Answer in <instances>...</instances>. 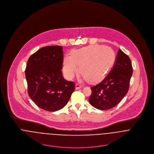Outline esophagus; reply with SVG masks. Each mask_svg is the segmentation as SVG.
Instances as JSON below:
<instances>
[{
  "mask_svg": "<svg viewBox=\"0 0 154 154\" xmlns=\"http://www.w3.org/2000/svg\"><path fill=\"white\" fill-rule=\"evenodd\" d=\"M82 88V86L81 85H79V84H76V85H75V89H81Z\"/></svg>",
  "mask_w": 154,
  "mask_h": 154,
  "instance_id": "1",
  "label": "esophagus"
}]
</instances>
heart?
Listing matches in <instances>:
<instances>
[{
  "mask_svg": "<svg viewBox=\"0 0 154 154\" xmlns=\"http://www.w3.org/2000/svg\"><path fill=\"white\" fill-rule=\"evenodd\" d=\"M116 59L111 48L99 45H89L75 51L72 56L67 55L63 63V72L72 79L79 70L91 82L102 80L111 69Z\"/></svg>",
  "mask_w": 154,
  "mask_h": 154,
  "instance_id": "obj_1",
  "label": "heart"
}]
</instances>
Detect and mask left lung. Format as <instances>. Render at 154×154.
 I'll return each mask as SVG.
<instances>
[{"instance_id": "obj_1", "label": "left lung", "mask_w": 154, "mask_h": 154, "mask_svg": "<svg viewBox=\"0 0 154 154\" xmlns=\"http://www.w3.org/2000/svg\"><path fill=\"white\" fill-rule=\"evenodd\" d=\"M132 72L129 56L119 49L112 70L101 82L91 88V105L99 110H108L116 106L129 90Z\"/></svg>"}]
</instances>
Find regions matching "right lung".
<instances>
[{"mask_svg":"<svg viewBox=\"0 0 154 154\" xmlns=\"http://www.w3.org/2000/svg\"><path fill=\"white\" fill-rule=\"evenodd\" d=\"M63 60L61 46L42 48L28 59L25 69L28 94L43 110L55 112L61 109L75 89L74 82L63 77Z\"/></svg>","mask_w":154,"mask_h":154,"instance_id":"add662e5","label":"right lung"}]
</instances>
